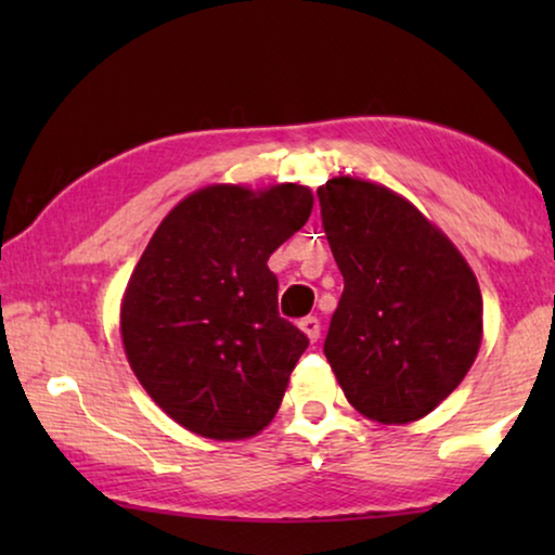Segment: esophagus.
Returning <instances> with one entry per match:
<instances>
[{
	"label": "esophagus",
	"instance_id": "34e87169",
	"mask_svg": "<svg viewBox=\"0 0 555 555\" xmlns=\"http://www.w3.org/2000/svg\"><path fill=\"white\" fill-rule=\"evenodd\" d=\"M300 331L306 333V336H308V338L313 340V344H315V340L321 338V321H318L315 315H308V318H302V321H300Z\"/></svg>",
	"mask_w": 555,
	"mask_h": 555
}]
</instances>
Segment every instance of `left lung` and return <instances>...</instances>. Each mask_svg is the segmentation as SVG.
Here are the masks:
<instances>
[{"label": "left lung", "instance_id": "1", "mask_svg": "<svg viewBox=\"0 0 555 555\" xmlns=\"http://www.w3.org/2000/svg\"><path fill=\"white\" fill-rule=\"evenodd\" d=\"M344 295L323 351L346 399L384 424L429 414L482 338V295L450 240L389 189L338 177L318 189Z\"/></svg>", "mask_w": 555, "mask_h": 555}]
</instances>
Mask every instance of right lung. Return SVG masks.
Here are the masks:
<instances>
[{
	"label": "right lung",
	"mask_w": 555,
	"mask_h": 555,
	"mask_svg": "<svg viewBox=\"0 0 555 555\" xmlns=\"http://www.w3.org/2000/svg\"><path fill=\"white\" fill-rule=\"evenodd\" d=\"M308 186H207L158 224L128 280L133 374L181 427L245 439L268 427L308 336L278 313L270 255L308 222Z\"/></svg>",
	"instance_id": "1"
}]
</instances>
